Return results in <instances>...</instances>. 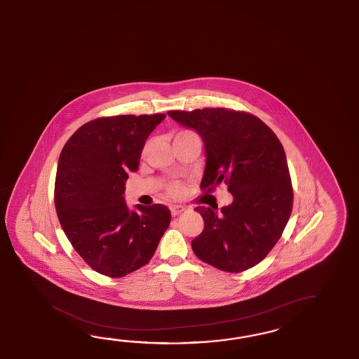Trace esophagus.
<instances>
[{
    "instance_id": "1",
    "label": "esophagus",
    "mask_w": 359,
    "mask_h": 359,
    "mask_svg": "<svg viewBox=\"0 0 359 359\" xmlns=\"http://www.w3.org/2000/svg\"><path fill=\"white\" fill-rule=\"evenodd\" d=\"M169 209H170V212H172L173 217H177V215H180V214L186 211V208L181 206V205H172Z\"/></svg>"
}]
</instances>
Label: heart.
<instances>
[{"label":"heart","instance_id":"obj_1","mask_svg":"<svg viewBox=\"0 0 359 359\" xmlns=\"http://www.w3.org/2000/svg\"><path fill=\"white\" fill-rule=\"evenodd\" d=\"M178 135H195L190 133V131H183V133H180ZM181 191H182V186L181 184H178V183H173V184H170L169 186V192L172 194V195H178V194H181Z\"/></svg>","mask_w":359,"mask_h":359}]
</instances>
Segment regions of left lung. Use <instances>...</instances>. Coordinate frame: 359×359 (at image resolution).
Listing matches in <instances>:
<instances>
[{
	"label": "left lung",
	"mask_w": 359,
	"mask_h": 359,
	"mask_svg": "<svg viewBox=\"0 0 359 359\" xmlns=\"http://www.w3.org/2000/svg\"><path fill=\"white\" fill-rule=\"evenodd\" d=\"M204 141L203 190L228 184L233 203L220 212L197 206L204 231L192 241L200 260L239 273L266 257L288 223L293 190L280 141L260 118L225 108L169 111Z\"/></svg>",
	"instance_id": "left-lung-1"
}]
</instances>
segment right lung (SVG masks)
I'll use <instances>...</instances> for the list:
<instances>
[{
  "label": "right lung",
  "instance_id": "1",
  "mask_svg": "<svg viewBox=\"0 0 359 359\" xmlns=\"http://www.w3.org/2000/svg\"><path fill=\"white\" fill-rule=\"evenodd\" d=\"M165 114L116 116L85 123L65 144L55 204L75 251L99 274L121 278L147 265L170 223L167 206L125 201L151 131Z\"/></svg>",
  "mask_w": 359,
  "mask_h": 359
}]
</instances>
